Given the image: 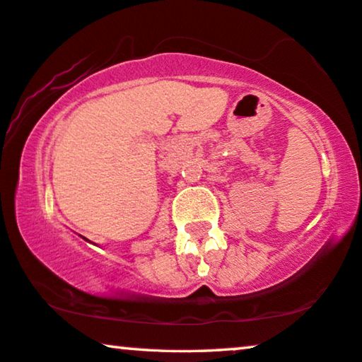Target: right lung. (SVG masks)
I'll list each match as a JSON object with an SVG mask.
<instances>
[{"label":"right lung","mask_w":362,"mask_h":362,"mask_svg":"<svg viewBox=\"0 0 362 362\" xmlns=\"http://www.w3.org/2000/svg\"><path fill=\"white\" fill-rule=\"evenodd\" d=\"M81 237H82V235H81ZM82 239H86V237H82ZM86 240H87V239H86ZM87 242H90V240H87Z\"/></svg>","instance_id":"right-lung-1"}]
</instances>
